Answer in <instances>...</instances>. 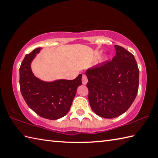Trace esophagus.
<instances>
[{
  "mask_svg": "<svg viewBox=\"0 0 158 158\" xmlns=\"http://www.w3.org/2000/svg\"><path fill=\"white\" fill-rule=\"evenodd\" d=\"M81 80H82V84H84V85L86 84L87 82H88V78H87L86 75H85V74H83Z\"/></svg>",
  "mask_w": 158,
  "mask_h": 158,
  "instance_id": "1",
  "label": "esophagus"
}]
</instances>
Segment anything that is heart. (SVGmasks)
<instances>
[{"mask_svg":"<svg viewBox=\"0 0 158 158\" xmlns=\"http://www.w3.org/2000/svg\"><path fill=\"white\" fill-rule=\"evenodd\" d=\"M100 53H98V56H99V55H100Z\"/></svg>","mask_w":158,"mask_h":158,"instance_id":"heart-1","label":"heart"}]
</instances>
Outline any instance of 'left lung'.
<instances>
[{"label":"left lung","instance_id":"left-lung-1","mask_svg":"<svg viewBox=\"0 0 158 158\" xmlns=\"http://www.w3.org/2000/svg\"><path fill=\"white\" fill-rule=\"evenodd\" d=\"M116 56L88 69L89 100L92 110L99 116L114 118L125 113L132 105L139 89V70L132 53L115 45Z\"/></svg>","mask_w":158,"mask_h":158}]
</instances>
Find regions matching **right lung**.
Listing matches in <instances>:
<instances>
[{"label":"right lung","instance_id":"add662e5","mask_svg":"<svg viewBox=\"0 0 158 158\" xmlns=\"http://www.w3.org/2000/svg\"><path fill=\"white\" fill-rule=\"evenodd\" d=\"M41 48L26 54L19 68L20 90L26 104L40 116L56 120L68 113L78 86L81 85L80 74L73 80L60 79L46 82L34 76L31 63Z\"/></svg>","mask_w":158,"mask_h":158}]
</instances>
